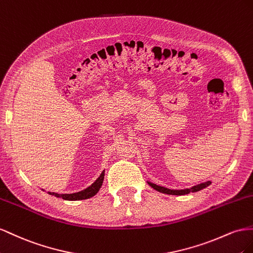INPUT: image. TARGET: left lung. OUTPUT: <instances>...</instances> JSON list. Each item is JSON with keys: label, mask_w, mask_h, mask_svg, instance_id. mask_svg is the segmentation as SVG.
Wrapping results in <instances>:
<instances>
[{"label": "left lung", "mask_w": 253, "mask_h": 253, "mask_svg": "<svg viewBox=\"0 0 253 253\" xmlns=\"http://www.w3.org/2000/svg\"><path fill=\"white\" fill-rule=\"evenodd\" d=\"M147 183L151 187H153L154 190L160 192V193L169 194V195H178V196H180V195H186L189 193H195V192H198V191L203 190V189H206L207 186H209L212 183V181H206V182H203V183H199L197 185H194V186L191 187V189H183V190H170V189H168V187L157 185V184H155L153 182H149V181H147Z\"/></svg>", "instance_id": "obj_1"}]
</instances>
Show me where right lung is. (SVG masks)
I'll return each mask as SVG.
<instances>
[{
    "label": "right lung",
    "instance_id": "1",
    "mask_svg": "<svg viewBox=\"0 0 253 253\" xmlns=\"http://www.w3.org/2000/svg\"><path fill=\"white\" fill-rule=\"evenodd\" d=\"M104 178H105V169L102 171V174L99 175V177L95 180L94 182H93L90 186L86 187V189H84V190H83L81 192L72 193V194H58V193H54V192H47V193L49 195H53V196H55V197L62 198L64 200L74 201V200L89 199V198L93 197V196H94V195H96L98 193L99 189L103 185ZM42 191H44V190H42Z\"/></svg>",
    "mask_w": 253,
    "mask_h": 253
}]
</instances>
